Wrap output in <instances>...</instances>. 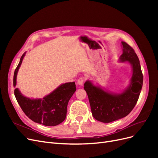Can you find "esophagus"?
<instances>
[{"instance_id": "34e87169", "label": "esophagus", "mask_w": 158, "mask_h": 158, "mask_svg": "<svg viewBox=\"0 0 158 158\" xmlns=\"http://www.w3.org/2000/svg\"><path fill=\"white\" fill-rule=\"evenodd\" d=\"M84 78H80L78 80V81H77V84H78V85H82V84H83V82H84Z\"/></svg>"}]
</instances>
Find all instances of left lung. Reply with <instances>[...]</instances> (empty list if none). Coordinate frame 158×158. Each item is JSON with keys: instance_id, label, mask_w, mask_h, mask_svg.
Listing matches in <instances>:
<instances>
[{"instance_id": "left-lung-1", "label": "left lung", "mask_w": 158, "mask_h": 158, "mask_svg": "<svg viewBox=\"0 0 158 158\" xmlns=\"http://www.w3.org/2000/svg\"><path fill=\"white\" fill-rule=\"evenodd\" d=\"M123 54L119 60L128 61L132 69L130 84L119 94L105 91L88 80L84 84L94 118L102 123H111L127 116L135 107L141 92L143 74L136 52L126 42L122 41Z\"/></svg>"}]
</instances>
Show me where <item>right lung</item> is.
<instances>
[{
	"label": "right lung",
	"mask_w": 158,
	"mask_h": 158,
	"mask_svg": "<svg viewBox=\"0 0 158 158\" xmlns=\"http://www.w3.org/2000/svg\"><path fill=\"white\" fill-rule=\"evenodd\" d=\"M24 52L14 71L13 84L16 85L18 71L22 63ZM76 88L75 82L61 84L53 92L43 99H30L21 94L18 88L14 89V95L22 111L31 120L45 126H56L63 122L66 116L67 106Z\"/></svg>",
	"instance_id": "obj_1"
}]
</instances>
